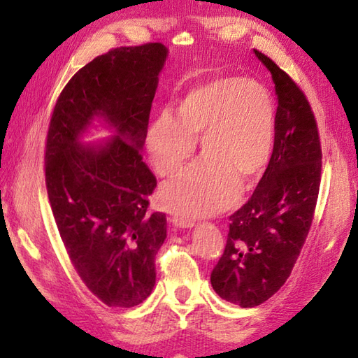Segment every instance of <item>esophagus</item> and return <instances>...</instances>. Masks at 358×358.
Masks as SVG:
<instances>
[{"instance_id":"1","label":"esophagus","mask_w":358,"mask_h":358,"mask_svg":"<svg viewBox=\"0 0 358 358\" xmlns=\"http://www.w3.org/2000/svg\"><path fill=\"white\" fill-rule=\"evenodd\" d=\"M169 222H172V224H175L177 227H192L194 222L191 218H186L183 215H171Z\"/></svg>"}]
</instances>
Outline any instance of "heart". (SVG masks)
Returning a JSON list of instances; mask_svg holds the SVG:
<instances>
[{
    "label": "heart",
    "instance_id": "obj_1",
    "mask_svg": "<svg viewBox=\"0 0 358 358\" xmlns=\"http://www.w3.org/2000/svg\"><path fill=\"white\" fill-rule=\"evenodd\" d=\"M178 120L164 112L152 124L149 155L159 177H173L200 138L203 162L159 191L166 209L204 217L229 208L238 185L264 172L275 136V103L262 83L218 77L192 87L178 104Z\"/></svg>",
    "mask_w": 358,
    "mask_h": 358
}]
</instances>
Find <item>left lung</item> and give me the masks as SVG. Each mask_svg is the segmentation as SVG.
Segmentation results:
<instances>
[{
	"instance_id": "8db88e82",
	"label": "left lung",
	"mask_w": 358,
	"mask_h": 358,
	"mask_svg": "<svg viewBox=\"0 0 358 358\" xmlns=\"http://www.w3.org/2000/svg\"><path fill=\"white\" fill-rule=\"evenodd\" d=\"M278 108L273 150L252 196L229 217L223 255L210 283L223 300L262 305L285 285L313 224L322 181V144L305 92L260 50Z\"/></svg>"
}]
</instances>
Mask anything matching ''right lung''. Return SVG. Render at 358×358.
<instances>
[{"label":"right lung","instance_id":"obj_1","mask_svg":"<svg viewBox=\"0 0 358 358\" xmlns=\"http://www.w3.org/2000/svg\"><path fill=\"white\" fill-rule=\"evenodd\" d=\"M166 57L162 43H146L94 58L62 90L45 138V187L59 237L83 283L112 308L150 295L166 238V215L148 212L157 178L141 157ZM94 116L119 135L83 147L78 138Z\"/></svg>","mask_w":358,"mask_h":358}]
</instances>
